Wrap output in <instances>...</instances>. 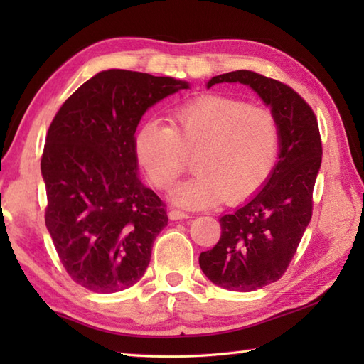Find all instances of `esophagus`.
Returning a JSON list of instances; mask_svg holds the SVG:
<instances>
[{"instance_id":"34e87169","label":"esophagus","mask_w":364,"mask_h":364,"mask_svg":"<svg viewBox=\"0 0 364 364\" xmlns=\"http://www.w3.org/2000/svg\"><path fill=\"white\" fill-rule=\"evenodd\" d=\"M168 218L172 220H181V219H189V214L184 213V211H180V210H170L168 211Z\"/></svg>"}]
</instances>
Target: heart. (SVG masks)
Here are the masks:
<instances>
[{"label":"heart","mask_w":364,"mask_h":364,"mask_svg":"<svg viewBox=\"0 0 364 364\" xmlns=\"http://www.w3.org/2000/svg\"><path fill=\"white\" fill-rule=\"evenodd\" d=\"M134 149L161 191L173 186L194 154L196 175L173 191L172 200L186 208H206L222 197L241 200L267 180L280 150V127L267 107L206 95L181 106L172 127L154 119L144 122Z\"/></svg>","instance_id":"b5f03b06"}]
</instances>
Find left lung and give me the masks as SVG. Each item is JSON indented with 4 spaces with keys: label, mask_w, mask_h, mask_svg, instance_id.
<instances>
[{
    "label": "left lung",
    "mask_w": 364,
    "mask_h": 364,
    "mask_svg": "<svg viewBox=\"0 0 364 364\" xmlns=\"http://www.w3.org/2000/svg\"><path fill=\"white\" fill-rule=\"evenodd\" d=\"M241 82L270 106L280 127V153L262 188L235 211L220 215V239L200 253L210 280L230 291L250 292L288 269L313 214V189L322 162L318 119L286 84L250 70L214 76L206 87Z\"/></svg>",
    "instance_id": "1"
}]
</instances>
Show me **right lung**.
Returning <instances> with one entry per match:
<instances>
[{
    "instance_id": "add662e5",
    "label": "right lung",
    "mask_w": 364,
    "mask_h": 364,
    "mask_svg": "<svg viewBox=\"0 0 364 364\" xmlns=\"http://www.w3.org/2000/svg\"><path fill=\"white\" fill-rule=\"evenodd\" d=\"M186 81L105 70L60 106L41 161L45 225L75 283L100 294L141 280L167 225L166 205L137 176L134 133L145 111Z\"/></svg>"
}]
</instances>
